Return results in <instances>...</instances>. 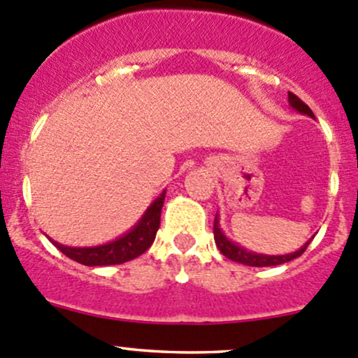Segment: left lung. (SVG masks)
<instances>
[{
	"mask_svg": "<svg viewBox=\"0 0 358 358\" xmlns=\"http://www.w3.org/2000/svg\"><path fill=\"white\" fill-rule=\"evenodd\" d=\"M288 101H289V106H292L293 110H296L299 113H303V115L314 118V113H312L310 108H308L307 104L303 103L300 97H296L293 92H288ZM214 242H216V245H217V248H220L221 254H223L224 257H228L229 261L240 262V264H245V266H252V268H266V266L285 264V262H289V261H293V259L300 257V255L306 252V248L308 243H310V240H308V242L302 248H299L296 252H293V254H287V255L255 254V252L247 250V248L236 245V243H233L231 240L227 238V235L223 233V229L220 228V217H217V214H216V217H214Z\"/></svg>",
	"mask_w": 358,
	"mask_h": 358,
	"instance_id": "left-lung-1",
	"label": "left lung"
}]
</instances>
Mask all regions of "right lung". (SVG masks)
I'll list each match as a JSON object with an SVG mask.
<instances>
[{
    "label": "right lung",
    "instance_id": "add662e5",
    "mask_svg": "<svg viewBox=\"0 0 358 358\" xmlns=\"http://www.w3.org/2000/svg\"><path fill=\"white\" fill-rule=\"evenodd\" d=\"M164 197H166V192L163 190V194L149 206L144 216L141 217V221L129 233H125V235L113 240L110 243H104V245L66 247L55 242V240H50L52 245L62 250L66 257L73 259V261L80 262L84 266L123 264V262L142 255L152 245L157 229H159L161 209H163Z\"/></svg>",
    "mask_w": 358,
    "mask_h": 358
}]
</instances>
